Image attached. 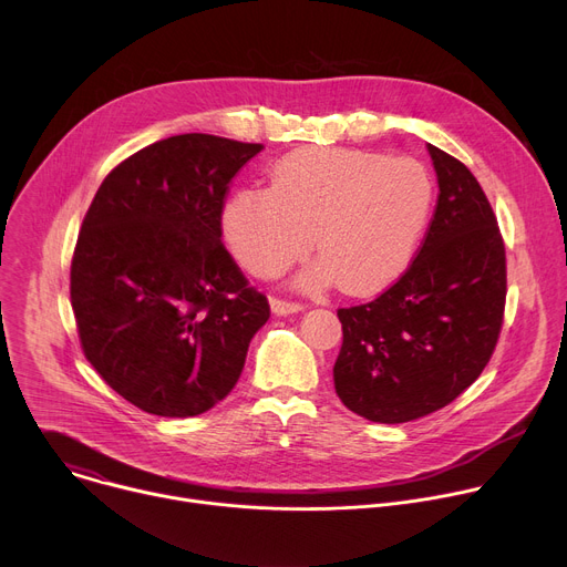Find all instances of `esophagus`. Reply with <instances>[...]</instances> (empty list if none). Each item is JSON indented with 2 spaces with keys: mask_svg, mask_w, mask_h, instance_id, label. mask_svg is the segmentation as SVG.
I'll return each instance as SVG.
<instances>
[{
  "mask_svg": "<svg viewBox=\"0 0 567 567\" xmlns=\"http://www.w3.org/2000/svg\"><path fill=\"white\" fill-rule=\"evenodd\" d=\"M271 309L280 316L285 313H296V311H302L305 305L302 302H296V300H285V298H271Z\"/></svg>",
  "mask_w": 567,
  "mask_h": 567,
  "instance_id": "obj_1",
  "label": "esophagus"
}]
</instances>
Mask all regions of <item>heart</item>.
Instances as JSON below:
<instances>
[{
    "mask_svg": "<svg viewBox=\"0 0 567 567\" xmlns=\"http://www.w3.org/2000/svg\"><path fill=\"white\" fill-rule=\"evenodd\" d=\"M435 184L422 161L352 147H300L269 173L267 190H239L224 204L221 230L233 256L274 278L311 247L322 258L305 285L339 280L368 296L385 289L415 256Z\"/></svg>",
    "mask_w": 567,
    "mask_h": 567,
    "instance_id": "1",
    "label": "heart"
}]
</instances>
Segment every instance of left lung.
<instances>
[{"label": "left lung", "mask_w": 567, "mask_h": 567, "mask_svg": "<svg viewBox=\"0 0 567 567\" xmlns=\"http://www.w3.org/2000/svg\"><path fill=\"white\" fill-rule=\"evenodd\" d=\"M429 152L440 195L413 262L374 300L337 311V394L379 424L449 406L489 363L503 330L507 258L496 213L462 161Z\"/></svg>", "instance_id": "obj_1"}]
</instances>
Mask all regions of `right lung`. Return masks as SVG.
Segmentation results:
<instances>
[{
    "label": "right lung",
    "mask_w": 567,
    "mask_h": 567,
    "mask_svg": "<svg viewBox=\"0 0 567 567\" xmlns=\"http://www.w3.org/2000/svg\"><path fill=\"white\" fill-rule=\"evenodd\" d=\"M262 147L213 134L156 141L103 179L80 226L69 276L80 348L145 413L213 409L271 316L221 241L230 182Z\"/></svg>",
    "instance_id": "right-lung-1"
}]
</instances>
